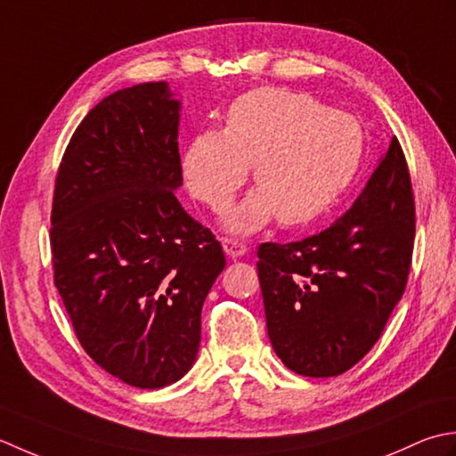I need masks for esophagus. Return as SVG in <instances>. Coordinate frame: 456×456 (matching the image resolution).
I'll list each match as a JSON object with an SVG mask.
<instances>
[{
  "label": "esophagus",
  "instance_id": "obj_1",
  "mask_svg": "<svg viewBox=\"0 0 456 456\" xmlns=\"http://www.w3.org/2000/svg\"><path fill=\"white\" fill-rule=\"evenodd\" d=\"M222 248H224V252L230 257H240L248 252V246L244 241H238V240H232V238H224L222 240Z\"/></svg>",
  "mask_w": 456,
  "mask_h": 456
}]
</instances>
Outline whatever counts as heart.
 <instances>
[{"mask_svg": "<svg viewBox=\"0 0 456 456\" xmlns=\"http://www.w3.org/2000/svg\"><path fill=\"white\" fill-rule=\"evenodd\" d=\"M364 135L354 116L306 94L257 88L228 108L224 129L202 132L184 153L191 194L222 210L252 167L257 192L226 218L230 230L254 232L277 215L301 226L327 212L354 179Z\"/></svg>", "mask_w": 456, "mask_h": 456, "instance_id": "1", "label": "heart"}]
</instances>
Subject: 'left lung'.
Returning a JSON list of instances; mask_svg holds the SVG:
<instances>
[{
    "label": "left lung",
    "instance_id": "8db88e82",
    "mask_svg": "<svg viewBox=\"0 0 456 456\" xmlns=\"http://www.w3.org/2000/svg\"><path fill=\"white\" fill-rule=\"evenodd\" d=\"M415 200L397 137L358 200L321 234L257 248L267 334L301 376L345 374L364 358L411 267Z\"/></svg>",
    "mask_w": 456,
    "mask_h": 456
}]
</instances>
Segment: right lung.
<instances>
[{"label": "right lung", "mask_w": 456, "mask_h": 456, "mask_svg": "<svg viewBox=\"0 0 456 456\" xmlns=\"http://www.w3.org/2000/svg\"><path fill=\"white\" fill-rule=\"evenodd\" d=\"M179 102L165 82L110 94L74 129L54 179L53 280L86 354L157 389L197 360L200 313L226 265L175 197Z\"/></svg>", "instance_id": "obj_1"}]
</instances>
